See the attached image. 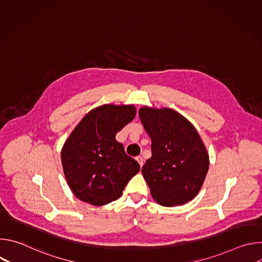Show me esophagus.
Masks as SVG:
<instances>
[{
	"label": "esophagus",
	"mask_w": 262,
	"mask_h": 262,
	"mask_svg": "<svg viewBox=\"0 0 262 262\" xmlns=\"http://www.w3.org/2000/svg\"><path fill=\"white\" fill-rule=\"evenodd\" d=\"M136 160H137V162L140 164V166L142 167V166H143V164H144V160H143V158L139 156V157H137V158H136Z\"/></svg>",
	"instance_id": "esophagus-1"
}]
</instances>
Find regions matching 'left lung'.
I'll return each instance as SVG.
<instances>
[{
    "mask_svg": "<svg viewBox=\"0 0 262 262\" xmlns=\"http://www.w3.org/2000/svg\"><path fill=\"white\" fill-rule=\"evenodd\" d=\"M139 116L151 139V158L142 167L151 196L168 207L191 201L199 193L209 167L196 128L171 108L144 106Z\"/></svg>",
    "mask_w": 262,
    "mask_h": 262,
    "instance_id": "obj_1",
    "label": "left lung"
}]
</instances>
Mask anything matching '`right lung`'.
<instances>
[{
    "instance_id": "add662e5",
    "label": "right lung",
    "mask_w": 262,
    "mask_h": 262,
    "mask_svg": "<svg viewBox=\"0 0 262 262\" xmlns=\"http://www.w3.org/2000/svg\"><path fill=\"white\" fill-rule=\"evenodd\" d=\"M135 116L132 104L98 106L89 112L65 142L61 152L64 175L80 200L97 206L115 201L140 171L139 163L115 139Z\"/></svg>"
}]
</instances>
